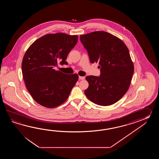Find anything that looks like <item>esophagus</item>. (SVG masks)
I'll list each match as a JSON object with an SVG mask.
<instances>
[{
	"label": "esophagus",
	"instance_id": "obj_1",
	"mask_svg": "<svg viewBox=\"0 0 159 159\" xmlns=\"http://www.w3.org/2000/svg\"><path fill=\"white\" fill-rule=\"evenodd\" d=\"M85 77H82V76H79V80H84Z\"/></svg>",
	"mask_w": 159,
	"mask_h": 159
}]
</instances>
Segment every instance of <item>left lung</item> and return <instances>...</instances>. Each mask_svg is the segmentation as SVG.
I'll use <instances>...</instances> for the list:
<instances>
[{"instance_id": "left-lung-1", "label": "left lung", "mask_w": 159, "mask_h": 159, "mask_svg": "<svg viewBox=\"0 0 159 159\" xmlns=\"http://www.w3.org/2000/svg\"><path fill=\"white\" fill-rule=\"evenodd\" d=\"M91 63L98 62L100 76L88 75V99L100 106L118 101L129 89L134 71L129 49L118 37L105 31L80 36Z\"/></svg>"}]
</instances>
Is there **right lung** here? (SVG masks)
I'll list each match as a JSON object with an SVG mask.
<instances>
[{
    "instance_id": "right-lung-1",
    "label": "right lung",
    "mask_w": 159,
    "mask_h": 159,
    "mask_svg": "<svg viewBox=\"0 0 159 159\" xmlns=\"http://www.w3.org/2000/svg\"><path fill=\"white\" fill-rule=\"evenodd\" d=\"M77 41V35L47 34L27 49L21 64L23 77L27 90L39 104L54 108L68 99L78 75H66L54 68L59 62L68 64L65 60Z\"/></svg>"
}]
</instances>
